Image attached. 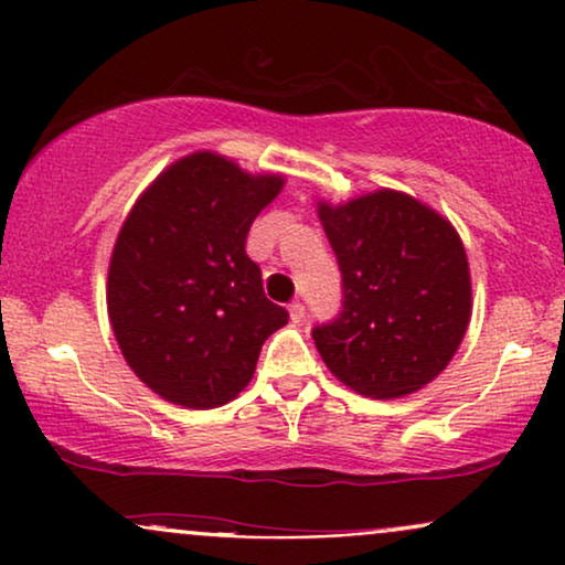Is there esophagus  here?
Instances as JSON below:
<instances>
[{
  "label": "esophagus",
  "mask_w": 565,
  "mask_h": 565,
  "mask_svg": "<svg viewBox=\"0 0 565 565\" xmlns=\"http://www.w3.org/2000/svg\"><path fill=\"white\" fill-rule=\"evenodd\" d=\"M288 311H290V321L292 323H300V321L306 319V306L300 303V300H296V303H290Z\"/></svg>",
  "instance_id": "esophagus-1"
}]
</instances>
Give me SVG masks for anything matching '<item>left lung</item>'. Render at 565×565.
<instances>
[{
    "label": "left lung",
    "mask_w": 565,
    "mask_h": 565,
    "mask_svg": "<svg viewBox=\"0 0 565 565\" xmlns=\"http://www.w3.org/2000/svg\"><path fill=\"white\" fill-rule=\"evenodd\" d=\"M342 273V311L311 331L344 385L370 398L414 393L450 365L470 321L458 231L406 192L319 203Z\"/></svg>",
    "instance_id": "8db88e82"
}]
</instances>
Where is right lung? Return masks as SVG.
<instances>
[{
	"label": "right lung",
	"instance_id": "add662e5",
	"mask_svg": "<svg viewBox=\"0 0 565 565\" xmlns=\"http://www.w3.org/2000/svg\"><path fill=\"white\" fill-rule=\"evenodd\" d=\"M282 182L198 151L167 167L128 213L107 273V313L122 358L161 398L228 404L249 385L265 339L288 323L244 249Z\"/></svg>",
	"mask_w": 565,
	"mask_h": 565
}]
</instances>
